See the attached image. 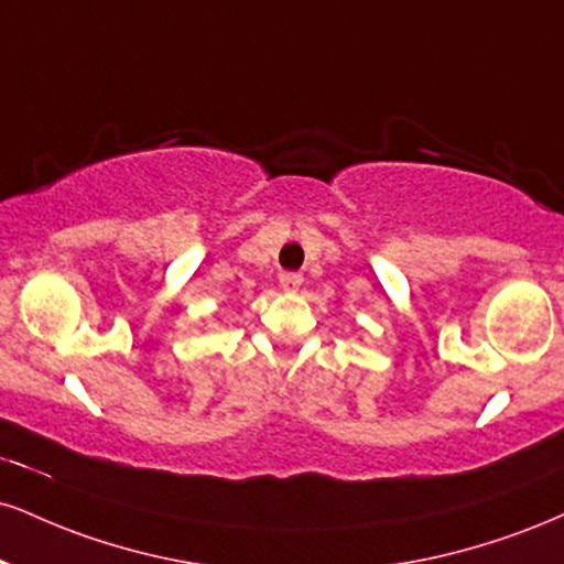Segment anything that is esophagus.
I'll return each instance as SVG.
<instances>
[{
    "mask_svg": "<svg viewBox=\"0 0 564 564\" xmlns=\"http://www.w3.org/2000/svg\"><path fill=\"white\" fill-rule=\"evenodd\" d=\"M302 286V273H281V289L296 291Z\"/></svg>",
    "mask_w": 564,
    "mask_h": 564,
    "instance_id": "obj_1",
    "label": "esophagus"
}]
</instances>
